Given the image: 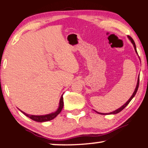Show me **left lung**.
Returning a JSON list of instances; mask_svg holds the SVG:
<instances>
[{"label": "left lung", "instance_id": "1", "mask_svg": "<svg viewBox=\"0 0 148 148\" xmlns=\"http://www.w3.org/2000/svg\"><path fill=\"white\" fill-rule=\"evenodd\" d=\"M128 39L129 40H130V41H131V42H132V44H133V46H134V50H135V52H136V54H137L138 55V53H137V51H136V45H135V43H134V40H132V38L130 36H128ZM139 78H138V80H137V83H136V88H135V89H134V91L133 92V94L132 95V96L130 97V99H129V100L127 101V102H126V103H125L124 105H123L122 106H121L120 108H119L118 109H117V110H115V111H113V112H111V113H98V112H97V111H96V112H97V113H100V114H101V115H107V114H117V113H119V112L120 111H122L123 109H124V108L126 107V106L128 105V104H129V102H130V101L132 100V99L134 98V96H135V94H136V91H137V90H138V88H139Z\"/></svg>", "mask_w": 148, "mask_h": 148}]
</instances>
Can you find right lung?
<instances>
[{
  "instance_id": "right-lung-1",
  "label": "right lung",
  "mask_w": 148,
  "mask_h": 148,
  "mask_svg": "<svg viewBox=\"0 0 148 148\" xmlns=\"http://www.w3.org/2000/svg\"><path fill=\"white\" fill-rule=\"evenodd\" d=\"M63 107V98L62 96L61 97L60 101H59V108H58V109L55 112V113H52L45 115H29V114L25 113L24 112L22 111L21 112L23 114H24L26 116H27L28 117H29L30 119H33V120L37 121V122H44V121H50L52 120V119H53L54 118H55V117L61 113Z\"/></svg>"
}]
</instances>
